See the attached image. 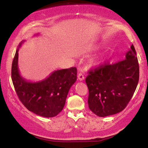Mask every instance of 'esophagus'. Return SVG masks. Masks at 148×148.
<instances>
[{"instance_id": "obj_1", "label": "esophagus", "mask_w": 148, "mask_h": 148, "mask_svg": "<svg viewBox=\"0 0 148 148\" xmlns=\"http://www.w3.org/2000/svg\"><path fill=\"white\" fill-rule=\"evenodd\" d=\"M77 77H78V79L79 81H83V80H84V79H85V77L82 73H79L78 74Z\"/></svg>"}]
</instances>
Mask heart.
I'll return each instance as SVG.
<instances>
[{"label": "heart", "instance_id": "heart-1", "mask_svg": "<svg viewBox=\"0 0 148 148\" xmlns=\"http://www.w3.org/2000/svg\"><path fill=\"white\" fill-rule=\"evenodd\" d=\"M99 62H100V60H96V61H94V64H98Z\"/></svg>", "mask_w": 148, "mask_h": 148}]
</instances>
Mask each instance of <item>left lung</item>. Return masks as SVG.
<instances>
[{
  "mask_svg": "<svg viewBox=\"0 0 148 148\" xmlns=\"http://www.w3.org/2000/svg\"><path fill=\"white\" fill-rule=\"evenodd\" d=\"M139 77L138 60L132 44L124 60L90 71L86 79L89 108L100 117L121 112L132 98Z\"/></svg>",
  "mask_w": 148,
  "mask_h": 148,
  "instance_id": "obj_1",
  "label": "left lung"
}]
</instances>
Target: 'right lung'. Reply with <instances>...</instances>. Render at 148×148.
<instances>
[{
    "instance_id": "add662e5",
    "label": "right lung",
    "mask_w": 148,
    "mask_h": 148,
    "mask_svg": "<svg viewBox=\"0 0 148 148\" xmlns=\"http://www.w3.org/2000/svg\"><path fill=\"white\" fill-rule=\"evenodd\" d=\"M23 42L18 46L12 63L11 79L15 92L29 111L46 118L55 116L63 109L69 91L76 82L77 69L54 71L39 82L26 80L21 75L18 67V52Z\"/></svg>"
}]
</instances>
